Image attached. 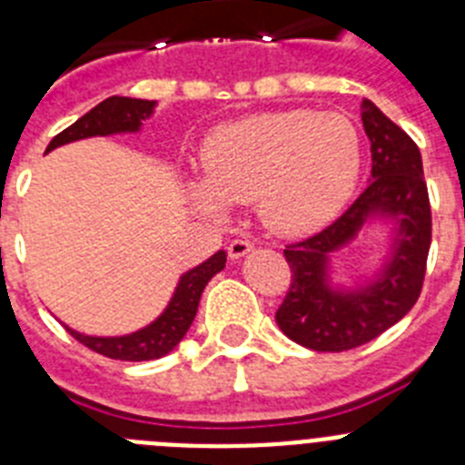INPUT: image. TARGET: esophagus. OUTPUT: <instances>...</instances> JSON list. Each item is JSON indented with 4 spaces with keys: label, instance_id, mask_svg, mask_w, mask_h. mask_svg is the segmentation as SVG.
I'll return each mask as SVG.
<instances>
[{
    "label": "esophagus",
    "instance_id": "esophagus-1",
    "mask_svg": "<svg viewBox=\"0 0 465 465\" xmlns=\"http://www.w3.org/2000/svg\"><path fill=\"white\" fill-rule=\"evenodd\" d=\"M252 249L253 244L249 240H232L228 244V256L232 258V261H240V258H244Z\"/></svg>",
    "mask_w": 465,
    "mask_h": 465
}]
</instances>
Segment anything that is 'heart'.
Listing matches in <instances>:
<instances>
[{"label":"heart","instance_id":"1","mask_svg":"<svg viewBox=\"0 0 465 465\" xmlns=\"http://www.w3.org/2000/svg\"><path fill=\"white\" fill-rule=\"evenodd\" d=\"M363 167V143L342 114L310 109L265 111L219 125L203 146L204 182L191 200L209 216L230 204H256L277 235H310L351 200Z\"/></svg>","mask_w":465,"mask_h":465}]
</instances>
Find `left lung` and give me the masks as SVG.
Here are the masks:
<instances>
[{"instance_id":"obj_1","label":"left lung","mask_w":465,"mask_h":465,"mask_svg":"<svg viewBox=\"0 0 465 465\" xmlns=\"http://www.w3.org/2000/svg\"><path fill=\"white\" fill-rule=\"evenodd\" d=\"M361 121L371 139L368 188L326 230L283 249L293 279L277 310L286 338L314 351H347L371 342L412 310L430 249V204L417 143L363 100ZM390 225V253L354 287L331 282V258L365 227Z\"/></svg>"}]
</instances>
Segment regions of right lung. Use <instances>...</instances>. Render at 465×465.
<instances>
[{
  "instance_id": "1",
  "label": "right lung",
  "mask_w": 465,
  "mask_h": 465,
  "mask_svg": "<svg viewBox=\"0 0 465 465\" xmlns=\"http://www.w3.org/2000/svg\"><path fill=\"white\" fill-rule=\"evenodd\" d=\"M155 100H134V97H106L104 102L90 109L85 116L63 130L60 134L53 137L48 143V151L64 146V143L79 142V139L88 137H109V134H127L139 133L146 118L153 116ZM225 256L228 253L221 252L213 253L204 262L195 265V268L186 270L179 277L174 293H172L170 302L149 326L139 328L127 335H114V338H100V335H85V332L74 331V328L64 326L74 338L85 344L88 349L97 351L102 356L116 361H153L163 359L182 342L183 335L191 328L193 319L197 314V305L203 298L204 286L213 274H219L225 268Z\"/></svg>"
}]
</instances>
